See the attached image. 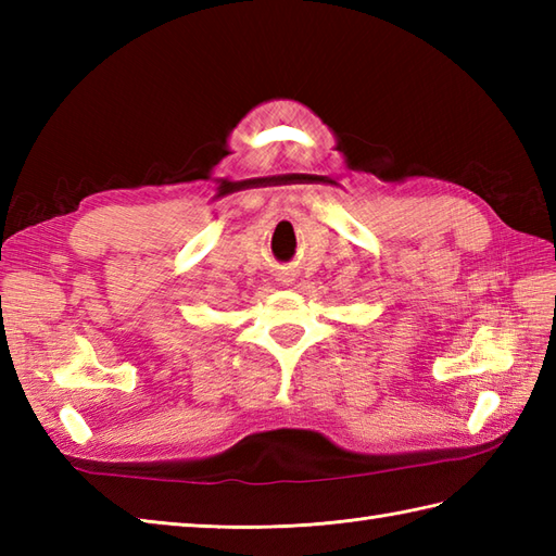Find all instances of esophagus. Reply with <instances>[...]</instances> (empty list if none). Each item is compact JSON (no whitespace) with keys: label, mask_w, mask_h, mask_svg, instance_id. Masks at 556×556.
Masks as SVG:
<instances>
[{"label":"esophagus","mask_w":556,"mask_h":556,"mask_svg":"<svg viewBox=\"0 0 556 556\" xmlns=\"http://www.w3.org/2000/svg\"><path fill=\"white\" fill-rule=\"evenodd\" d=\"M285 281H287V277H285ZM289 281H291V279H289Z\"/></svg>","instance_id":"esophagus-1"}]
</instances>
